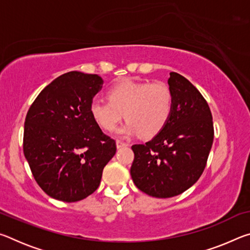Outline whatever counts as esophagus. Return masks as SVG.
Segmentation results:
<instances>
[{"label":"esophagus","mask_w":250,"mask_h":250,"mask_svg":"<svg viewBox=\"0 0 250 250\" xmlns=\"http://www.w3.org/2000/svg\"><path fill=\"white\" fill-rule=\"evenodd\" d=\"M116 145H117L118 149H120V147H122V146H128V143H125V142H124V141H121V140H117Z\"/></svg>","instance_id":"34e87169"}]
</instances>
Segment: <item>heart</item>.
Segmentation results:
<instances>
[{"label": "heart", "instance_id": "b5f03b06", "mask_svg": "<svg viewBox=\"0 0 250 250\" xmlns=\"http://www.w3.org/2000/svg\"><path fill=\"white\" fill-rule=\"evenodd\" d=\"M107 99L92 101L90 115L105 131L115 130L125 115L128 122L118 131L124 137H154L166 126L173 109L172 90L163 82L122 80L108 90Z\"/></svg>", "mask_w": 250, "mask_h": 250}]
</instances>
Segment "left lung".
Here are the masks:
<instances>
[{"label": "left lung", "instance_id": "8db88e82", "mask_svg": "<svg viewBox=\"0 0 250 250\" xmlns=\"http://www.w3.org/2000/svg\"><path fill=\"white\" fill-rule=\"evenodd\" d=\"M173 109L167 124L146 145H134L130 168L135 186L147 195L167 198L195 184L206 167L214 139L208 104L183 76L167 79Z\"/></svg>", "mask_w": 250, "mask_h": 250}]
</instances>
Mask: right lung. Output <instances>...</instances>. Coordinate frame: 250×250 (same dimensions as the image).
I'll use <instances>...</instances> for the list:
<instances>
[{"instance_id": "obj_1", "label": "right lung", "mask_w": 250, "mask_h": 250, "mask_svg": "<svg viewBox=\"0 0 250 250\" xmlns=\"http://www.w3.org/2000/svg\"><path fill=\"white\" fill-rule=\"evenodd\" d=\"M103 83L98 75L69 71L46 86L28 109L25 159L37 184L55 200L71 203L89 196L116 154V141L90 115Z\"/></svg>"}]
</instances>
